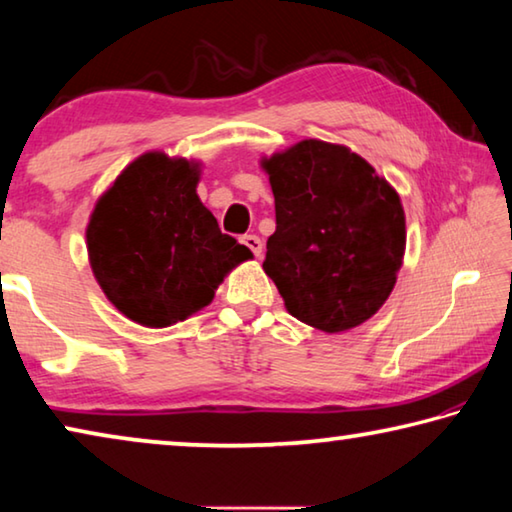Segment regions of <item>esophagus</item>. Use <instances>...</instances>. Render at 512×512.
I'll use <instances>...</instances> for the list:
<instances>
[{
    "label": "esophagus",
    "mask_w": 512,
    "mask_h": 512,
    "mask_svg": "<svg viewBox=\"0 0 512 512\" xmlns=\"http://www.w3.org/2000/svg\"><path fill=\"white\" fill-rule=\"evenodd\" d=\"M241 244H244L255 257L262 255V248L264 246H262V239H259L257 235H244V237H241Z\"/></svg>",
    "instance_id": "34e87169"
}]
</instances>
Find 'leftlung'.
Instances as JSON below:
<instances>
[{
  "label": "left lung",
  "mask_w": 512,
  "mask_h": 512,
  "mask_svg": "<svg viewBox=\"0 0 512 512\" xmlns=\"http://www.w3.org/2000/svg\"><path fill=\"white\" fill-rule=\"evenodd\" d=\"M275 196L264 271L289 314L345 332L377 314L406 248L395 189L350 149L302 140L262 162Z\"/></svg>",
  "instance_id": "1"
}]
</instances>
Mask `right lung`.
I'll return each mask as SVG.
<instances>
[{
  "label": "right lung",
  "instance_id": "add662e5",
  "mask_svg": "<svg viewBox=\"0 0 512 512\" xmlns=\"http://www.w3.org/2000/svg\"><path fill=\"white\" fill-rule=\"evenodd\" d=\"M196 162L144 153L99 198L88 223L94 277L121 314L167 327L207 307L253 253L223 235L196 194Z\"/></svg>",
  "mask_w": 512,
  "mask_h": 512
}]
</instances>
